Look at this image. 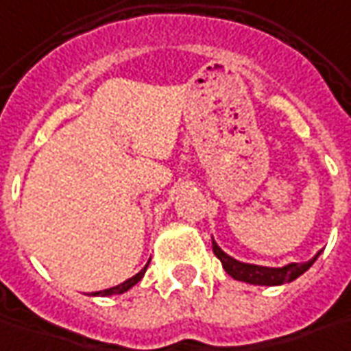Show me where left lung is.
<instances>
[{"instance_id":"1","label":"left lung","mask_w":351,"mask_h":351,"mask_svg":"<svg viewBox=\"0 0 351 351\" xmlns=\"http://www.w3.org/2000/svg\"><path fill=\"white\" fill-rule=\"evenodd\" d=\"M213 243V254L217 258L221 260V266L225 268V272L229 274L233 280L237 282H245V284H252V285H284L289 284L297 280L299 276L307 272L308 268L315 264V260L319 258L320 252L319 250L315 256L307 262H289L285 266H280V268H272V266H258V264H248V262H241V260L233 258L225 252L223 248L219 247L215 241L212 239Z\"/></svg>"}]
</instances>
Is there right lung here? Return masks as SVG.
<instances>
[{
  "label": "right lung",
  "mask_w": 351,
  "mask_h": 351,
  "mask_svg": "<svg viewBox=\"0 0 351 351\" xmlns=\"http://www.w3.org/2000/svg\"><path fill=\"white\" fill-rule=\"evenodd\" d=\"M147 266H149V262L139 270L136 276H132V278H128L126 282H122V284L114 285V287H108V289H103V291H95L93 295H103V297H108V295H120V293H126V291H130L132 287L136 284H139L141 282V278H143V274H145V270H147Z\"/></svg>",
  "instance_id": "right-lung-1"
}]
</instances>
